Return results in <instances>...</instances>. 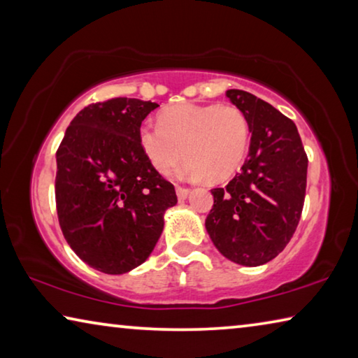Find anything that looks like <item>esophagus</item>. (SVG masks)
I'll return each instance as SVG.
<instances>
[{
	"instance_id": "obj_1",
	"label": "esophagus",
	"mask_w": 358,
	"mask_h": 358,
	"mask_svg": "<svg viewBox=\"0 0 358 358\" xmlns=\"http://www.w3.org/2000/svg\"><path fill=\"white\" fill-rule=\"evenodd\" d=\"M189 189H187V187H181V186H178L177 187V197H178V201H186L187 199V196H189Z\"/></svg>"
}]
</instances>
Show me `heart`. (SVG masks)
Masks as SVG:
<instances>
[{"instance_id":"b5f03b06","label":"heart","mask_w":358,"mask_h":358,"mask_svg":"<svg viewBox=\"0 0 358 358\" xmlns=\"http://www.w3.org/2000/svg\"><path fill=\"white\" fill-rule=\"evenodd\" d=\"M250 138L245 113L221 104H178L159 115V124L143 123L138 129V143L157 173H173L185 155V173L192 180L232 177L245 161Z\"/></svg>"}]
</instances>
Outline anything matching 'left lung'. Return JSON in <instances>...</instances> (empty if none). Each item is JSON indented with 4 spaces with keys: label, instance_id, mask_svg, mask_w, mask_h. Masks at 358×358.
Segmentation results:
<instances>
[{
    "label": "left lung",
    "instance_id": "left-lung-1",
    "mask_svg": "<svg viewBox=\"0 0 358 358\" xmlns=\"http://www.w3.org/2000/svg\"><path fill=\"white\" fill-rule=\"evenodd\" d=\"M226 96L248 118L251 145L241 172L211 189L205 229L224 257L257 266L275 259L299 226L308 157L292 120L243 90Z\"/></svg>",
    "mask_w": 358,
    "mask_h": 358
}]
</instances>
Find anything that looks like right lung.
<instances>
[{
	"label": "right lung",
	"mask_w": 358,
	"mask_h": 358,
	"mask_svg": "<svg viewBox=\"0 0 358 358\" xmlns=\"http://www.w3.org/2000/svg\"><path fill=\"white\" fill-rule=\"evenodd\" d=\"M159 104L115 98L85 107L57 151L55 199L63 235L92 268L123 275L153 252L164 213L177 203L173 185L157 173L138 129Z\"/></svg>",
	"instance_id": "add662e5"
}]
</instances>
